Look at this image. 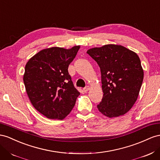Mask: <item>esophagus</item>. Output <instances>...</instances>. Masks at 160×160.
<instances>
[{
    "mask_svg": "<svg viewBox=\"0 0 160 160\" xmlns=\"http://www.w3.org/2000/svg\"><path fill=\"white\" fill-rule=\"evenodd\" d=\"M89 86H87V87H85V88H83V91H84V92H88V91H89Z\"/></svg>",
    "mask_w": 160,
    "mask_h": 160,
    "instance_id": "1",
    "label": "esophagus"
}]
</instances>
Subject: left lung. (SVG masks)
<instances>
[{
  "label": "left lung",
  "mask_w": 160,
  "mask_h": 160,
  "mask_svg": "<svg viewBox=\"0 0 160 160\" xmlns=\"http://www.w3.org/2000/svg\"><path fill=\"white\" fill-rule=\"evenodd\" d=\"M87 53L101 71L103 95L98 109L109 118L126 114L135 104L143 83L139 57L133 51L115 44L91 48Z\"/></svg>",
  "instance_id": "left-lung-1"
}]
</instances>
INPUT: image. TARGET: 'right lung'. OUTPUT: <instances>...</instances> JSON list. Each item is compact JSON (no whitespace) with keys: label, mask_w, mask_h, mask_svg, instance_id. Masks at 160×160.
Instances as JSON below:
<instances>
[{"label":"right lung","mask_w":160,"mask_h":160,"mask_svg":"<svg viewBox=\"0 0 160 160\" xmlns=\"http://www.w3.org/2000/svg\"><path fill=\"white\" fill-rule=\"evenodd\" d=\"M80 46L70 49L42 50L25 67L23 82L33 106L46 118L62 120L70 113L80 93L74 87L68 67Z\"/></svg>","instance_id":"add662e5"}]
</instances>
